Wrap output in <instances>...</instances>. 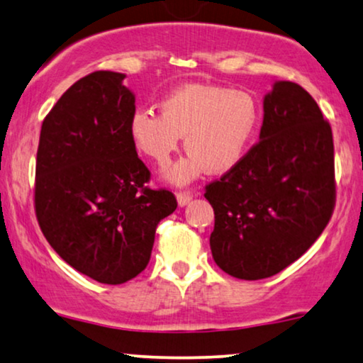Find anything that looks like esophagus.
<instances>
[{
  "mask_svg": "<svg viewBox=\"0 0 363 363\" xmlns=\"http://www.w3.org/2000/svg\"><path fill=\"white\" fill-rule=\"evenodd\" d=\"M191 198H193V195L191 193H188V191H180V193H177V201H178V206H186L188 203L191 201Z\"/></svg>",
  "mask_w": 363,
  "mask_h": 363,
  "instance_id": "obj_1",
  "label": "esophagus"
}]
</instances>
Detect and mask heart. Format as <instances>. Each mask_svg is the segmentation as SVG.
Returning <instances> with one entry per match:
<instances>
[{"label":"heart","mask_w":363,"mask_h":363,"mask_svg":"<svg viewBox=\"0 0 363 363\" xmlns=\"http://www.w3.org/2000/svg\"><path fill=\"white\" fill-rule=\"evenodd\" d=\"M160 116L147 108L132 113L128 133L133 147L158 167L170 163L185 137L188 153L163 173L175 185H186L206 170L226 173L251 150L259 133V101L242 89L188 82L158 102Z\"/></svg>","instance_id":"1"}]
</instances>
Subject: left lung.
<instances>
[{
  "label": "left lung",
  "instance_id": "8db88e82",
  "mask_svg": "<svg viewBox=\"0 0 363 363\" xmlns=\"http://www.w3.org/2000/svg\"><path fill=\"white\" fill-rule=\"evenodd\" d=\"M259 143L206 186L215 210L213 259L226 274H277L314 245L335 203L329 122L299 84L276 81L262 101Z\"/></svg>",
  "mask_w": 363,
  "mask_h": 363
}]
</instances>
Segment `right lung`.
Wrapping results in <instances>:
<instances>
[{"mask_svg":"<svg viewBox=\"0 0 363 363\" xmlns=\"http://www.w3.org/2000/svg\"><path fill=\"white\" fill-rule=\"evenodd\" d=\"M112 71L72 84L44 118L36 157V216L52 250L74 269L123 284L145 269L157 225L177 210L150 190V172L128 133L135 96Z\"/></svg>","mask_w":363,"mask_h":363,"instance_id":"right-lung-1","label":"right lung"}]
</instances>
